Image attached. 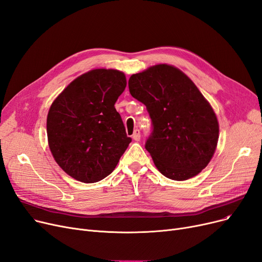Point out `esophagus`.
<instances>
[{
    "instance_id": "1",
    "label": "esophagus",
    "mask_w": 262,
    "mask_h": 262,
    "mask_svg": "<svg viewBox=\"0 0 262 262\" xmlns=\"http://www.w3.org/2000/svg\"><path fill=\"white\" fill-rule=\"evenodd\" d=\"M133 139L135 141H139L140 140V130L139 129H135V132L133 134Z\"/></svg>"
}]
</instances>
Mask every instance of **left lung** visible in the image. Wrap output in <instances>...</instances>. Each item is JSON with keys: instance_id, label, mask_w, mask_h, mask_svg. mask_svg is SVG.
Returning a JSON list of instances; mask_svg holds the SVG:
<instances>
[{"instance_id": "obj_1", "label": "left lung", "mask_w": 262, "mask_h": 262, "mask_svg": "<svg viewBox=\"0 0 262 262\" xmlns=\"http://www.w3.org/2000/svg\"><path fill=\"white\" fill-rule=\"evenodd\" d=\"M128 88L152 120L145 149L159 172L174 181L201 172L214 155L220 127L195 83L179 68L158 64L132 75Z\"/></svg>"}]
</instances>
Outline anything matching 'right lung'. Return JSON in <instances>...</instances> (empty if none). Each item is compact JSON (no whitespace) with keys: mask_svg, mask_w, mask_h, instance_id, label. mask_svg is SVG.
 <instances>
[{"mask_svg":"<svg viewBox=\"0 0 262 262\" xmlns=\"http://www.w3.org/2000/svg\"><path fill=\"white\" fill-rule=\"evenodd\" d=\"M125 88L124 73L97 68L76 78L52 103L48 144L54 161L75 180L105 179L130 143L115 108Z\"/></svg>","mask_w":262,"mask_h":262,"instance_id":"right-lung-1","label":"right lung"}]
</instances>
